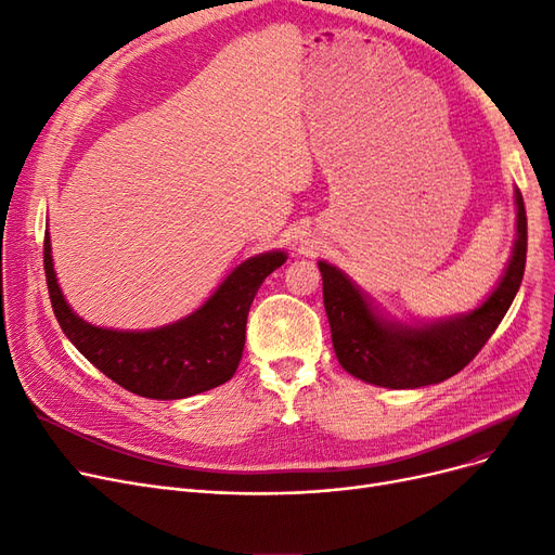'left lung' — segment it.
Here are the masks:
<instances>
[{
    "instance_id": "obj_1",
    "label": "left lung",
    "mask_w": 555,
    "mask_h": 555,
    "mask_svg": "<svg viewBox=\"0 0 555 555\" xmlns=\"http://www.w3.org/2000/svg\"><path fill=\"white\" fill-rule=\"evenodd\" d=\"M516 208L518 236L505 275L481 308L449 322L422 328L384 322L349 278L319 261L333 349L345 371L386 389H416L461 373L489 343L524 280L528 220L520 192H516Z\"/></svg>"
}]
</instances>
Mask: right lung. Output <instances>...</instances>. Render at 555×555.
<instances>
[{"mask_svg": "<svg viewBox=\"0 0 555 555\" xmlns=\"http://www.w3.org/2000/svg\"><path fill=\"white\" fill-rule=\"evenodd\" d=\"M284 261V251L251 257L188 319L155 331L129 333L96 328L72 312L57 287L48 233L43 241L48 296L66 338L122 389L155 400L204 393L233 377L243 357L251 300L261 282Z\"/></svg>", "mask_w": 555, "mask_h": 555, "instance_id": "right-lung-1", "label": "right lung"}]
</instances>
